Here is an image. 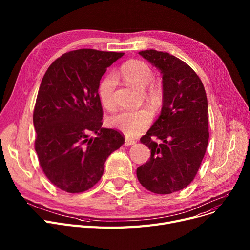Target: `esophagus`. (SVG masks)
<instances>
[{"mask_svg": "<svg viewBox=\"0 0 250 250\" xmlns=\"http://www.w3.org/2000/svg\"><path fill=\"white\" fill-rule=\"evenodd\" d=\"M136 144V141L134 140H130V139H125V146H132V145H135Z\"/></svg>", "mask_w": 250, "mask_h": 250, "instance_id": "esophagus-1", "label": "esophagus"}]
</instances>
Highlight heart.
<instances>
[{
	"instance_id": "1",
	"label": "heart",
	"mask_w": 250,
	"mask_h": 250,
	"mask_svg": "<svg viewBox=\"0 0 250 250\" xmlns=\"http://www.w3.org/2000/svg\"><path fill=\"white\" fill-rule=\"evenodd\" d=\"M122 75L127 82L138 87H146L152 80L153 72L149 65L142 61L133 60L122 67ZM116 77L113 74L105 76L98 85V97L103 106L111 110L114 108V90ZM148 95L152 98L158 97L159 92L155 86L148 89ZM152 122V113L148 109L124 110L111 116L108 125L124 133L126 137L136 138L146 130Z\"/></svg>"
}]
</instances>
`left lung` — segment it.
<instances>
[{
    "label": "left lung",
    "mask_w": 250,
    "mask_h": 250,
    "mask_svg": "<svg viewBox=\"0 0 250 250\" xmlns=\"http://www.w3.org/2000/svg\"><path fill=\"white\" fill-rule=\"evenodd\" d=\"M139 55L160 71L163 98L159 117L141 138L151 157L137 176L148 190L169 194L187 188L201 166L208 141V99L201 79L185 62L155 49Z\"/></svg>",
    "instance_id": "obj_1"
}]
</instances>
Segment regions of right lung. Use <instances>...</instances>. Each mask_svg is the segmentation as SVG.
<instances>
[{
    "instance_id": "1",
    "label": "right lung",
    "mask_w": 250,
    "mask_h": 250,
    "mask_svg": "<svg viewBox=\"0 0 250 250\" xmlns=\"http://www.w3.org/2000/svg\"><path fill=\"white\" fill-rule=\"evenodd\" d=\"M124 52L82 48L63 54L45 72L33 112L35 151L52 185L83 192L100 180L107 157L125 143L102 126L98 85ZM90 132L97 137H90Z\"/></svg>"
}]
</instances>
